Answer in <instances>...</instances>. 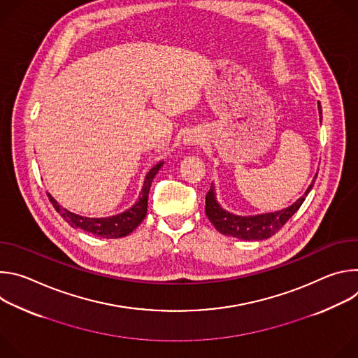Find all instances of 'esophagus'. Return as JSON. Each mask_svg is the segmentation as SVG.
<instances>
[{"label": "esophagus", "mask_w": 358, "mask_h": 358, "mask_svg": "<svg viewBox=\"0 0 358 358\" xmlns=\"http://www.w3.org/2000/svg\"><path fill=\"white\" fill-rule=\"evenodd\" d=\"M202 134L199 131H189L184 136V143L187 145H198L202 143Z\"/></svg>", "instance_id": "1"}]
</instances>
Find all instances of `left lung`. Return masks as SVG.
<instances>
[{
	"label": "left lung",
	"mask_w": 358,
	"mask_h": 358,
	"mask_svg": "<svg viewBox=\"0 0 358 358\" xmlns=\"http://www.w3.org/2000/svg\"><path fill=\"white\" fill-rule=\"evenodd\" d=\"M319 113L322 116L320 103H319ZM313 184H315V180L309 185L308 191L303 194V196H300L294 203H292L290 207L278 213L253 215V217H239L225 211L218 203L215 198L214 185L211 184V188L206 196V214L208 220L213 222V225L215 227V229L224 235H229V236L245 239V241L268 239L272 235H275L289 221V218H292V215L300 208L303 201L312 189Z\"/></svg>",
	"instance_id": "1"
}]
</instances>
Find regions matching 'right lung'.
<instances>
[{"label":"right lung","instance_id":"obj_1","mask_svg":"<svg viewBox=\"0 0 358 358\" xmlns=\"http://www.w3.org/2000/svg\"><path fill=\"white\" fill-rule=\"evenodd\" d=\"M163 163L156 164L152 167L148 174L145 176L143 188H141V194L138 196V201L134 203V206L127 210L123 214L115 215V217H109V218H86V217H80L76 214H72L69 211H66L65 208H62L59 203L50 196L49 201L52 203L54 208L61 214V217L73 228H80L86 232H90L96 236H101V238H122L129 235L131 231H134L141 221L144 220L145 214H147V201H148V189L151 185L152 178L157 174V171L162 169Z\"/></svg>","mask_w":358,"mask_h":358}]
</instances>
